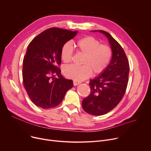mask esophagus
Returning a JSON list of instances; mask_svg holds the SVG:
<instances>
[{
  "label": "esophagus",
  "mask_w": 151,
  "mask_h": 151,
  "mask_svg": "<svg viewBox=\"0 0 151 151\" xmlns=\"http://www.w3.org/2000/svg\"><path fill=\"white\" fill-rule=\"evenodd\" d=\"M73 83H74V86H77V85H78V84L81 83V82H78V81H73Z\"/></svg>",
  "instance_id": "1"
}]
</instances>
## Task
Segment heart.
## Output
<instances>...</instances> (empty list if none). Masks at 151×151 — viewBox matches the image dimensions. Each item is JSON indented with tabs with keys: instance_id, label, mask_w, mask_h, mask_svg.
I'll list each match as a JSON object with an SVG mask.
<instances>
[{
	"instance_id": "heart-1",
	"label": "heart",
	"mask_w": 151,
	"mask_h": 151,
	"mask_svg": "<svg viewBox=\"0 0 151 151\" xmlns=\"http://www.w3.org/2000/svg\"><path fill=\"white\" fill-rule=\"evenodd\" d=\"M77 51L84 55L81 66L70 65L65 68V76L76 81H82L90 77L92 73L99 75L104 73L109 65L112 57V50L107 44L91 36H86L76 42ZM74 47L72 43L66 42L61 49V57L65 63L72 61Z\"/></svg>"
}]
</instances>
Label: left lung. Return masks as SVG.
<instances>
[{"mask_svg": "<svg viewBox=\"0 0 151 151\" xmlns=\"http://www.w3.org/2000/svg\"><path fill=\"white\" fill-rule=\"evenodd\" d=\"M92 32L105 35L112 50L109 65L104 73L90 80V94L82 101L83 109L86 113L99 116L110 111L122 99L127 86L130 68L124 50L110 34L104 30Z\"/></svg>", "mask_w": 151, "mask_h": 151, "instance_id": "8db88e82", "label": "left lung"}]
</instances>
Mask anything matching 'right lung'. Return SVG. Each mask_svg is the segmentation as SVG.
I'll return each mask as SVG.
<instances>
[{
	"instance_id": "obj_1",
	"label": "right lung",
	"mask_w": 151,
	"mask_h": 151,
	"mask_svg": "<svg viewBox=\"0 0 151 151\" xmlns=\"http://www.w3.org/2000/svg\"><path fill=\"white\" fill-rule=\"evenodd\" d=\"M77 33L50 28L29 44L23 60V84L29 98L38 107L44 109L56 107L73 86V81L64 78L58 66L62 46Z\"/></svg>"
}]
</instances>
